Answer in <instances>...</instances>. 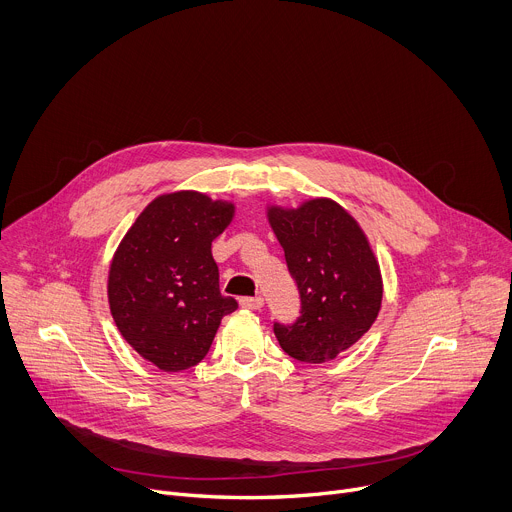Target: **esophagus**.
Instances as JSON below:
<instances>
[{
  "instance_id": "esophagus-1",
  "label": "esophagus",
  "mask_w": 512,
  "mask_h": 512,
  "mask_svg": "<svg viewBox=\"0 0 512 512\" xmlns=\"http://www.w3.org/2000/svg\"><path fill=\"white\" fill-rule=\"evenodd\" d=\"M241 306L247 310H261L263 308V298L255 296V298H241Z\"/></svg>"
}]
</instances>
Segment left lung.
Listing matches in <instances>:
<instances>
[{
	"label": "left lung",
	"mask_w": 512,
	"mask_h": 512,
	"mask_svg": "<svg viewBox=\"0 0 512 512\" xmlns=\"http://www.w3.org/2000/svg\"><path fill=\"white\" fill-rule=\"evenodd\" d=\"M300 289V318L273 324L279 346L302 362H328L369 332L383 302L379 261L354 218L330 198L267 208Z\"/></svg>",
	"instance_id": "1"
}]
</instances>
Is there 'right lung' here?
<instances>
[{
	"label": "right lung",
	"instance_id": "right-lung-1",
	"mask_svg": "<svg viewBox=\"0 0 512 512\" xmlns=\"http://www.w3.org/2000/svg\"><path fill=\"white\" fill-rule=\"evenodd\" d=\"M235 204L194 190L162 194L119 243L107 281L111 316L145 360L168 373L198 364L237 300L218 289L212 241Z\"/></svg>",
	"mask_w": 512,
	"mask_h": 512
}]
</instances>
